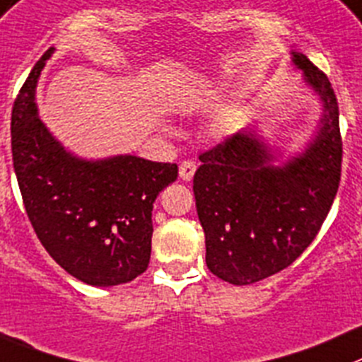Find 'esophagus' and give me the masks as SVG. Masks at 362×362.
Listing matches in <instances>:
<instances>
[{"instance_id": "obj_1", "label": "esophagus", "mask_w": 362, "mask_h": 362, "mask_svg": "<svg viewBox=\"0 0 362 362\" xmlns=\"http://www.w3.org/2000/svg\"><path fill=\"white\" fill-rule=\"evenodd\" d=\"M195 170H197V165L192 160L181 161V165H179V177L183 179V181H190L194 177Z\"/></svg>"}]
</instances>
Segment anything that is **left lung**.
<instances>
[{"instance_id":"1","label":"left lung","mask_w":362,"mask_h":362,"mask_svg":"<svg viewBox=\"0 0 362 362\" xmlns=\"http://www.w3.org/2000/svg\"><path fill=\"white\" fill-rule=\"evenodd\" d=\"M305 81L323 101L322 127L302 156L284 167L250 133L226 136L199 154L194 175L206 264L222 281L245 286L290 267L316 238L341 179L343 140L338 99L329 78L293 53Z\"/></svg>"}]
</instances>
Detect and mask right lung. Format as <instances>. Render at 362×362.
I'll list each match as a JSON object with an SVG mask.
<instances>
[{"label": "right lung", "instance_id": "right-lung-1", "mask_svg": "<svg viewBox=\"0 0 362 362\" xmlns=\"http://www.w3.org/2000/svg\"><path fill=\"white\" fill-rule=\"evenodd\" d=\"M40 57L12 108V160L37 238L72 277L117 286L149 267L153 204L177 179V165L136 156L83 161L65 153L37 117Z\"/></svg>", "mask_w": 362, "mask_h": 362}]
</instances>
